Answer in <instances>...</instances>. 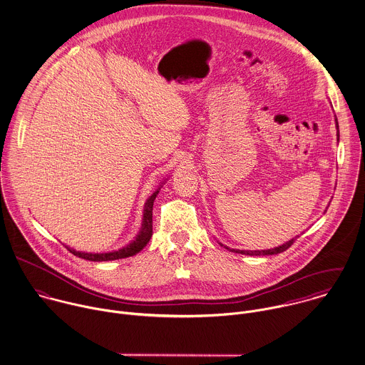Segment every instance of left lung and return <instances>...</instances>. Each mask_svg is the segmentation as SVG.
Segmentation results:
<instances>
[{
	"mask_svg": "<svg viewBox=\"0 0 365 365\" xmlns=\"http://www.w3.org/2000/svg\"><path fill=\"white\" fill-rule=\"evenodd\" d=\"M337 130H339V124H337ZM337 133H339V131H337ZM337 141H339V134H337ZM294 240H296V237L292 238L291 241L285 242L284 245L277 247V248H272V250H261V251H242V250H230V248H227V250H230V251H232V252H237V254H244V255H277V254H279V252L287 251V250L291 247L292 244L294 242Z\"/></svg>",
	"mask_w": 365,
	"mask_h": 365,
	"instance_id": "obj_1",
	"label": "left lung"
}]
</instances>
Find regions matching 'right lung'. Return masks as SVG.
I'll list each match as a JSON object with an SVG mask.
<instances>
[{"label":"right lung","mask_w":365,"mask_h":365,"mask_svg":"<svg viewBox=\"0 0 365 365\" xmlns=\"http://www.w3.org/2000/svg\"><path fill=\"white\" fill-rule=\"evenodd\" d=\"M159 193V189L156 192H153V195L146 200L145 209H144V221H143V228L138 234V237L127 247L118 250V251H113V252H106V254H87V252H80V251H74L72 248L66 247L73 255L83 258V259H88V261H114V259H121V258H128L133 257L135 254H138L146 244L149 242L150 237H152V207H153V200L156 197V195Z\"/></svg>","instance_id":"1"}]
</instances>
